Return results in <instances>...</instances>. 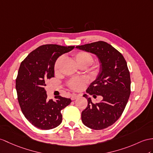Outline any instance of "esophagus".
<instances>
[{
	"mask_svg": "<svg viewBox=\"0 0 153 153\" xmlns=\"http://www.w3.org/2000/svg\"><path fill=\"white\" fill-rule=\"evenodd\" d=\"M80 96V95H78V94H73L71 95V100H75L76 99H77Z\"/></svg>",
	"mask_w": 153,
	"mask_h": 153,
	"instance_id": "esophagus-1",
	"label": "esophagus"
}]
</instances>
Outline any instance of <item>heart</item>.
Returning <instances> with one entry per match:
<instances>
[{"mask_svg": "<svg viewBox=\"0 0 153 153\" xmlns=\"http://www.w3.org/2000/svg\"><path fill=\"white\" fill-rule=\"evenodd\" d=\"M73 57L80 68V67H87L89 65L94 59L92 55L86 51H78L76 53H74L73 54ZM62 60L63 56H60L56 61L54 64V71L56 73L58 71ZM99 68V65L98 64H95L94 66V68L95 70H97ZM86 83L87 79L85 78H74L69 82V85L73 90L79 91L84 88Z\"/></svg>", "mask_w": 153, "mask_h": 153, "instance_id": "heart-1", "label": "heart"}]
</instances>
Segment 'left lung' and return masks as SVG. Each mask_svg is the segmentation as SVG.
<instances>
[{
  "label": "left lung",
  "instance_id": "1",
  "mask_svg": "<svg viewBox=\"0 0 153 153\" xmlns=\"http://www.w3.org/2000/svg\"><path fill=\"white\" fill-rule=\"evenodd\" d=\"M76 48L96 55L100 64L98 75L86 93L102 96V100L94 104L87 94L83 95L88 106L82 112V121L91 129L106 128L120 117L129 99L131 82L127 64L120 52L102 41Z\"/></svg>",
  "mask_w": 153,
  "mask_h": 153
}]
</instances>
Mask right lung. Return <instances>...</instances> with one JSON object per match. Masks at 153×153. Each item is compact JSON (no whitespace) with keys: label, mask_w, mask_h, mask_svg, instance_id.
I'll list each match as a JSON object with an SVG mask.
<instances>
[{"label":"right lung","mask_w":153,"mask_h":153,"mask_svg":"<svg viewBox=\"0 0 153 153\" xmlns=\"http://www.w3.org/2000/svg\"><path fill=\"white\" fill-rule=\"evenodd\" d=\"M74 48L44 45L31 52L20 65L16 82L19 104L27 120L39 129L50 130L60 125L61 110L71 102L59 95L56 101L47 100L45 86L47 80L54 76L58 57Z\"/></svg>","instance_id":"add662e5"}]
</instances>
